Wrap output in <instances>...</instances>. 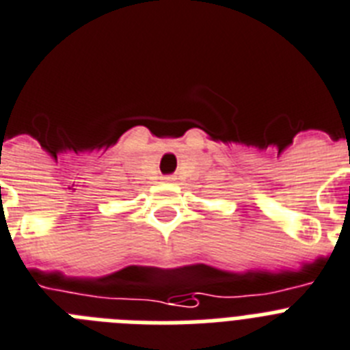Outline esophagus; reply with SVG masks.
I'll use <instances>...</instances> for the list:
<instances>
[{"label":"esophagus","mask_w":350,"mask_h":350,"mask_svg":"<svg viewBox=\"0 0 350 350\" xmlns=\"http://www.w3.org/2000/svg\"><path fill=\"white\" fill-rule=\"evenodd\" d=\"M164 182H168V184H172V182H175V178L172 177V175H168V177H163Z\"/></svg>","instance_id":"34e87169"}]
</instances>
